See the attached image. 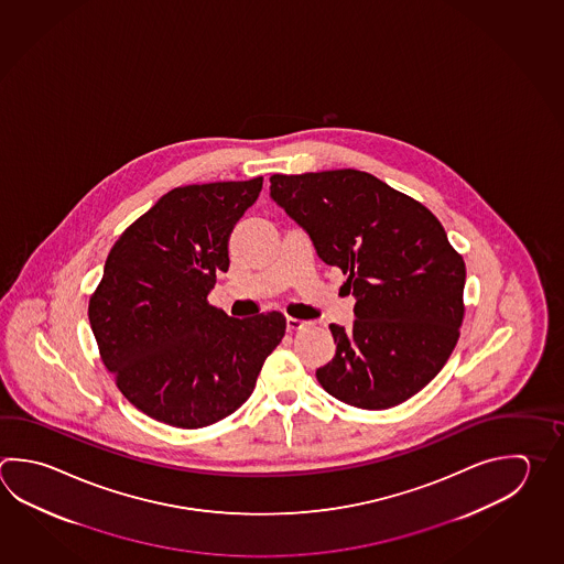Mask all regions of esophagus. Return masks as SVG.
Here are the masks:
<instances>
[{
    "label": "esophagus",
    "mask_w": 564,
    "mask_h": 564,
    "mask_svg": "<svg viewBox=\"0 0 564 564\" xmlns=\"http://www.w3.org/2000/svg\"><path fill=\"white\" fill-rule=\"evenodd\" d=\"M307 321L295 319V317H288V330H299L307 327Z\"/></svg>",
    "instance_id": "esophagus-1"
}]
</instances>
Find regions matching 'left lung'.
<instances>
[{
	"label": "left lung",
	"mask_w": 564,
	"mask_h": 564,
	"mask_svg": "<svg viewBox=\"0 0 564 564\" xmlns=\"http://www.w3.org/2000/svg\"><path fill=\"white\" fill-rule=\"evenodd\" d=\"M271 199L347 275L355 321L330 323L335 357L317 369L343 403L381 411L431 383L463 323L465 261L425 205L371 173L271 175Z\"/></svg>",
	"instance_id": "8db88e82"
}]
</instances>
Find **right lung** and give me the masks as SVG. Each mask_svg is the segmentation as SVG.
Returning <instances> with one entry per match:
<instances>
[{
	"instance_id": "1",
	"label": "right lung",
	"mask_w": 564,
	"mask_h": 564,
	"mask_svg": "<svg viewBox=\"0 0 564 564\" xmlns=\"http://www.w3.org/2000/svg\"><path fill=\"white\" fill-rule=\"evenodd\" d=\"M263 177L165 193L107 256L89 323L107 371L145 415L202 429L235 413L285 335L281 313L234 319L207 303Z\"/></svg>"
}]
</instances>
